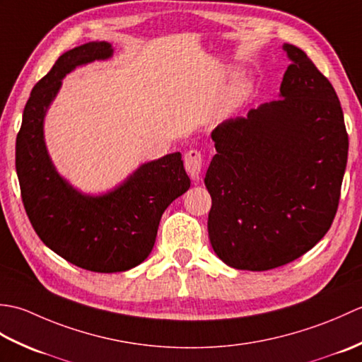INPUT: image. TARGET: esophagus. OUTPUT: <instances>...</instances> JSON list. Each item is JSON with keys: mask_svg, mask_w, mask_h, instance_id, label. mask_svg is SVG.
<instances>
[{"mask_svg": "<svg viewBox=\"0 0 362 362\" xmlns=\"http://www.w3.org/2000/svg\"><path fill=\"white\" fill-rule=\"evenodd\" d=\"M183 163H185V169L191 179L199 180V175H201L202 166H204V158H202L201 151L197 149L188 151L185 153V157H183Z\"/></svg>", "mask_w": 362, "mask_h": 362, "instance_id": "34e87169", "label": "esophagus"}]
</instances>
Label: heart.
<instances>
[{
    "instance_id": "b5f03b06",
    "label": "heart",
    "mask_w": 362,
    "mask_h": 362,
    "mask_svg": "<svg viewBox=\"0 0 362 362\" xmlns=\"http://www.w3.org/2000/svg\"><path fill=\"white\" fill-rule=\"evenodd\" d=\"M244 95H245V87L243 86V83H238V86H235L233 90L230 91L227 104L228 105H236L244 98Z\"/></svg>"
}]
</instances>
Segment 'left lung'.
<instances>
[{"mask_svg": "<svg viewBox=\"0 0 362 362\" xmlns=\"http://www.w3.org/2000/svg\"><path fill=\"white\" fill-rule=\"evenodd\" d=\"M291 60L280 99L213 130L206 169L214 253L243 271H269L313 249L333 224L347 166L339 98L306 54Z\"/></svg>", "mask_w": 362, "mask_h": 362, "instance_id": "left-lung-1", "label": "left lung"}]
</instances>
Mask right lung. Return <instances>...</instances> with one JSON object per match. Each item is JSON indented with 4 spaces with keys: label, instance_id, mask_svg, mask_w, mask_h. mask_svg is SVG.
<instances>
[{
    "label": "right lung",
    "instance_id": "right-lung-1",
    "mask_svg": "<svg viewBox=\"0 0 362 362\" xmlns=\"http://www.w3.org/2000/svg\"><path fill=\"white\" fill-rule=\"evenodd\" d=\"M112 54L107 42L62 54L30 91L15 144L23 205L38 238L71 264L103 274L129 271L149 257L161 214L191 183L180 152L141 165L101 196L79 193L56 171L43 138L46 110L68 73Z\"/></svg>",
    "mask_w": 362,
    "mask_h": 362
}]
</instances>
